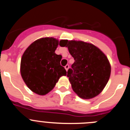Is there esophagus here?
Segmentation results:
<instances>
[{"mask_svg":"<svg viewBox=\"0 0 130 130\" xmlns=\"http://www.w3.org/2000/svg\"><path fill=\"white\" fill-rule=\"evenodd\" d=\"M69 67H70V66H69L68 64H67V65H66V66H64V68H65V69H66V71H68V70L69 69Z\"/></svg>","mask_w":130,"mask_h":130,"instance_id":"34e87169","label":"esophagus"}]
</instances>
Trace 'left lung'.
Returning <instances> with one entry per match:
<instances>
[{"label":"left lung","instance_id":"left-lung-1","mask_svg":"<svg viewBox=\"0 0 130 130\" xmlns=\"http://www.w3.org/2000/svg\"><path fill=\"white\" fill-rule=\"evenodd\" d=\"M60 43L62 47H68L74 58L67 75L73 91L84 99L96 97L110 77L111 66L106 56L92 44L68 40H62Z\"/></svg>","mask_w":130,"mask_h":130}]
</instances>
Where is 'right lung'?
I'll list each match as a JSON object with an SVG mask.
<instances>
[{
    "instance_id": "1",
    "label": "right lung",
    "mask_w": 130,
    "mask_h": 130,
    "mask_svg": "<svg viewBox=\"0 0 130 130\" xmlns=\"http://www.w3.org/2000/svg\"><path fill=\"white\" fill-rule=\"evenodd\" d=\"M59 40L53 37L41 38L28 46L21 62V73L27 86L40 95L49 93L59 78L66 75L60 65L62 56L55 52Z\"/></svg>"
}]
</instances>
